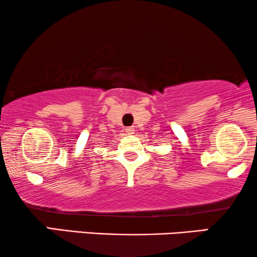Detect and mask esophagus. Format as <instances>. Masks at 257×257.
<instances>
[{
	"instance_id": "esophagus-1",
	"label": "esophagus",
	"mask_w": 257,
	"mask_h": 257,
	"mask_svg": "<svg viewBox=\"0 0 257 257\" xmlns=\"http://www.w3.org/2000/svg\"><path fill=\"white\" fill-rule=\"evenodd\" d=\"M135 127H133V126H130V127H126L125 128V132L127 133V135H133V133H135Z\"/></svg>"
}]
</instances>
